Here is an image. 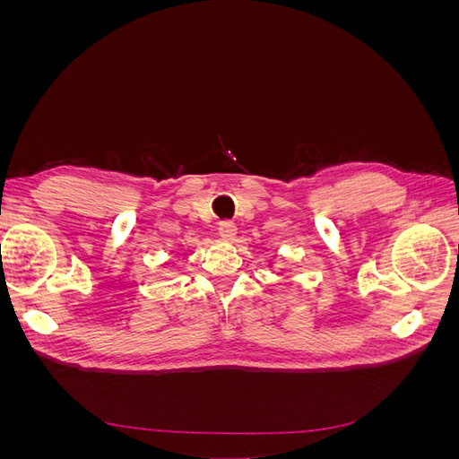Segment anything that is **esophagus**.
<instances>
[{"label": "esophagus", "instance_id": "1", "mask_svg": "<svg viewBox=\"0 0 459 459\" xmlns=\"http://www.w3.org/2000/svg\"><path fill=\"white\" fill-rule=\"evenodd\" d=\"M218 233H220V238H224V239H231L233 235L238 233V226H235L231 220H224V221H220V226H218Z\"/></svg>", "mask_w": 459, "mask_h": 459}]
</instances>
